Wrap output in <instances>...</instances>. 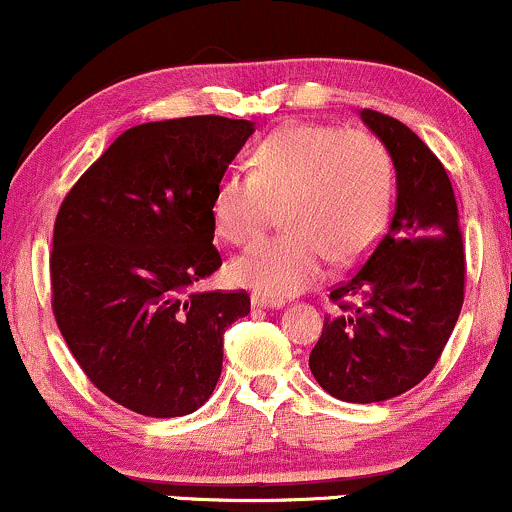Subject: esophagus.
<instances>
[{
  "instance_id": "esophagus-1",
  "label": "esophagus",
  "mask_w": 512,
  "mask_h": 512,
  "mask_svg": "<svg viewBox=\"0 0 512 512\" xmlns=\"http://www.w3.org/2000/svg\"><path fill=\"white\" fill-rule=\"evenodd\" d=\"M250 303L252 308H264V310L284 308V301H281V298H269V296H262V293H252Z\"/></svg>"
}]
</instances>
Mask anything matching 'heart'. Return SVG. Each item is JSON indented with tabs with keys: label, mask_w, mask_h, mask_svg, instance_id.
Segmentation results:
<instances>
[{
	"label": "heart",
	"mask_w": 512,
	"mask_h": 512,
	"mask_svg": "<svg viewBox=\"0 0 512 512\" xmlns=\"http://www.w3.org/2000/svg\"><path fill=\"white\" fill-rule=\"evenodd\" d=\"M395 168L366 129L298 122L269 134L250 156V173L226 170L211 195L216 236L250 245L281 209L284 236L231 262L228 276L269 298L296 296L320 281L327 257L356 262L390 219Z\"/></svg>",
	"instance_id": "obj_1"
}]
</instances>
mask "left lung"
<instances>
[{"mask_svg":"<svg viewBox=\"0 0 512 512\" xmlns=\"http://www.w3.org/2000/svg\"><path fill=\"white\" fill-rule=\"evenodd\" d=\"M361 120L390 151L397 202L361 269L330 293L310 370L342 402H385L419 385L448 344L464 301V245L443 163L407 125L378 110ZM356 297L358 304H351Z\"/></svg>","mask_w":512,"mask_h":512,"instance_id":"obj_1","label":"left lung"}]
</instances>
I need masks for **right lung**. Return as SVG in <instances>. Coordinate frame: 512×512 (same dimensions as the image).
I'll list each match as a JSON object with an SVG mask.
<instances>
[{"label":"right lung","instance_id":"right-lung-1","mask_svg":"<svg viewBox=\"0 0 512 512\" xmlns=\"http://www.w3.org/2000/svg\"><path fill=\"white\" fill-rule=\"evenodd\" d=\"M255 125L219 115L127 129L76 180L55 219L52 313L93 385L137 414L202 407L245 291H195L221 267L216 180Z\"/></svg>","mask_w":512,"mask_h":512}]
</instances>
